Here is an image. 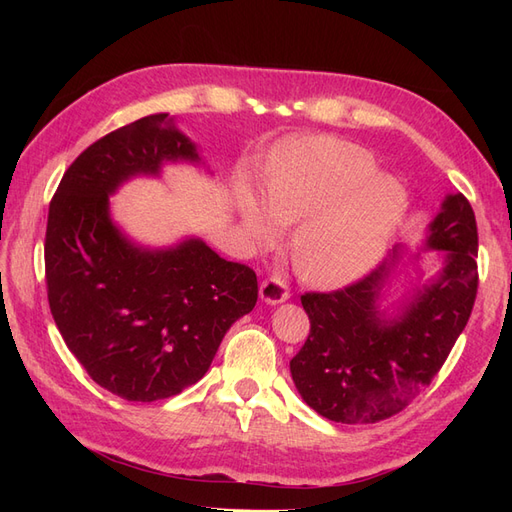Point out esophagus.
<instances>
[{
    "mask_svg": "<svg viewBox=\"0 0 512 512\" xmlns=\"http://www.w3.org/2000/svg\"><path fill=\"white\" fill-rule=\"evenodd\" d=\"M288 297H290V290L282 275H269L267 280L260 284V299L269 305L284 303Z\"/></svg>",
    "mask_w": 512,
    "mask_h": 512,
    "instance_id": "34e87169",
    "label": "esophagus"
}]
</instances>
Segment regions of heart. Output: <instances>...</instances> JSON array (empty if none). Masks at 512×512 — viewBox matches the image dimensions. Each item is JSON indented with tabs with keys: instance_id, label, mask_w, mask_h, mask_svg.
<instances>
[{
	"instance_id": "b5f03b06",
	"label": "heart",
	"mask_w": 512,
	"mask_h": 512,
	"mask_svg": "<svg viewBox=\"0 0 512 512\" xmlns=\"http://www.w3.org/2000/svg\"><path fill=\"white\" fill-rule=\"evenodd\" d=\"M374 158L337 138L288 145L265 183V203L243 192V224L256 239L273 235L277 222H297L290 247L309 282L346 284L382 256L408 209L397 179L376 175Z\"/></svg>"
}]
</instances>
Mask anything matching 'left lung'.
I'll return each mask as SVG.
<instances>
[{
	"label": "left lung",
	"mask_w": 512,
	"mask_h": 512,
	"mask_svg": "<svg viewBox=\"0 0 512 512\" xmlns=\"http://www.w3.org/2000/svg\"><path fill=\"white\" fill-rule=\"evenodd\" d=\"M427 247L446 252V265L395 320H382L376 301L397 250L359 282L301 294L309 335L290 361V374L320 416L346 425L384 421L429 386L451 354L478 290V230L466 196H446Z\"/></svg>",
	"instance_id": "1"
}]
</instances>
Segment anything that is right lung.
<instances>
[{
  "label": "right lung",
  "instance_id": "1",
  "mask_svg": "<svg viewBox=\"0 0 512 512\" xmlns=\"http://www.w3.org/2000/svg\"><path fill=\"white\" fill-rule=\"evenodd\" d=\"M164 160L198 162L168 113L102 136L61 177L44 237L46 292L66 346L102 389L143 404L203 378L258 299L254 269L200 239L145 250L111 222L108 194L158 175Z\"/></svg>",
  "mask_w": 512,
  "mask_h": 512
}]
</instances>
